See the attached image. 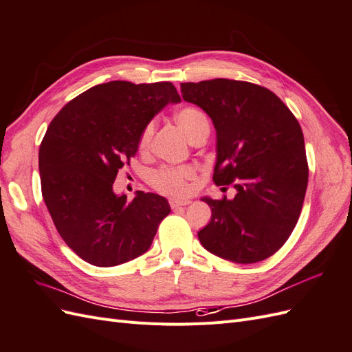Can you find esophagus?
<instances>
[{
	"instance_id": "34e87169",
	"label": "esophagus",
	"mask_w": 352,
	"mask_h": 352,
	"mask_svg": "<svg viewBox=\"0 0 352 352\" xmlns=\"http://www.w3.org/2000/svg\"><path fill=\"white\" fill-rule=\"evenodd\" d=\"M168 202H170V207H172V208H177V207H184V206L190 204L189 199H176V198H172Z\"/></svg>"
}]
</instances>
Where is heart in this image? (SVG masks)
Returning a JSON list of instances; mask_svg holds the SVG:
<instances>
[{
    "label": "heart",
    "instance_id": "1",
    "mask_svg": "<svg viewBox=\"0 0 352 352\" xmlns=\"http://www.w3.org/2000/svg\"><path fill=\"white\" fill-rule=\"evenodd\" d=\"M175 120L190 141L202 129L208 127L206 114L195 107H182L175 113ZM154 135V123H148L140 136L138 148L141 153L150 150ZM195 177L194 168L190 167H163L151 176L153 186L160 192L175 197H182L189 192V182Z\"/></svg>",
    "mask_w": 352,
    "mask_h": 352
}]
</instances>
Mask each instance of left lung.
Wrapping results in <instances>:
<instances>
[{
	"mask_svg": "<svg viewBox=\"0 0 352 352\" xmlns=\"http://www.w3.org/2000/svg\"><path fill=\"white\" fill-rule=\"evenodd\" d=\"M180 92L214 124L212 180L236 189L232 199L201 198L211 207L210 223L198 232L201 245L239 264L269 258L291 236L305 197L308 164L300 123L278 95L250 82H188L180 83Z\"/></svg>",
	"mask_w": 352,
	"mask_h": 352,
	"instance_id": "left-lung-1",
	"label": "left lung"
}]
</instances>
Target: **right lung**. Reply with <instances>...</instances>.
Listing matches in <instances>:
<instances>
[{
  "mask_svg": "<svg viewBox=\"0 0 352 352\" xmlns=\"http://www.w3.org/2000/svg\"><path fill=\"white\" fill-rule=\"evenodd\" d=\"M168 102H180L170 82L111 80L78 95L48 126L39 146L42 197L63 241L92 265L140 257L170 212L164 197L138 190L127 201L113 190L144 127Z\"/></svg>",
  "mask_w": 352,
  "mask_h": 352,
  "instance_id": "right-lung-1",
  "label": "right lung"
}]
</instances>
